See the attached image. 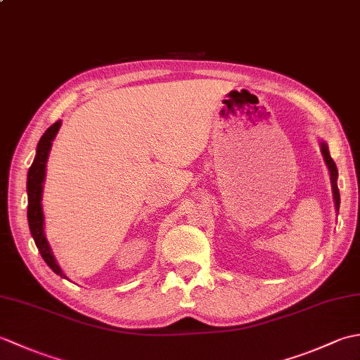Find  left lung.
Instances as JSON below:
<instances>
[{
  "mask_svg": "<svg viewBox=\"0 0 360 360\" xmlns=\"http://www.w3.org/2000/svg\"><path fill=\"white\" fill-rule=\"evenodd\" d=\"M320 151H322L323 159H325V164L328 167V170H330V179H331V188H333V198H334V207H335V212H339V207H340V193H339V187H338V178H339L338 167H335V162H334L331 155H330V150H328L326 142L320 141Z\"/></svg>",
  "mask_w": 360,
  "mask_h": 360,
  "instance_id": "left-lung-1",
  "label": "left lung"
}]
</instances>
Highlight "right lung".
Instances as JSON below:
<instances>
[{"label":"right lung","instance_id":"right-lung-1","mask_svg":"<svg viewBox=\"0 0 360 360\" xmlns=\"http://www.w3.org/2000/svg\"><path fill=\"white\" fill-rule=\"evenodd\" d=\"M62 120H57L56 124L51 125L41 136L40 142L37 145V155L32 165L27 172V221L29 229L32 233V238L37 244L38 252H40L43 259L51 269L63 278H68L63 274L62 267L57 263L56 257L52 254L49 241L46 240L44 235V215L41 207V196H43V182L46 178V162L52 147V141L56 139Z\"/></svg>","mask_w":360,"mask_h":360}]
</instances>
